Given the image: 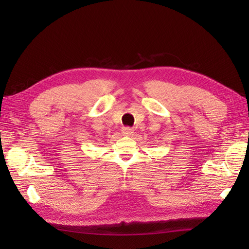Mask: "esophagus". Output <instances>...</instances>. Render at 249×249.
<instances>
[{
	"mask_svg": "<svg viewBox=\"0 0 249 249\" xmlns=\"http://www.w3.org/2000/svg\"><path fill=\"white\" fill-rule=\"evenodd\" d=\"M133 129L129 128V127H124L123 129H122V134H123V136H130L133 135Z\"/></svg>",
	"mask_w": 249,
	"mask_h": 249,
	"instance_id": "obj_1",
	"label": "esophagus"
}]
</instances>
